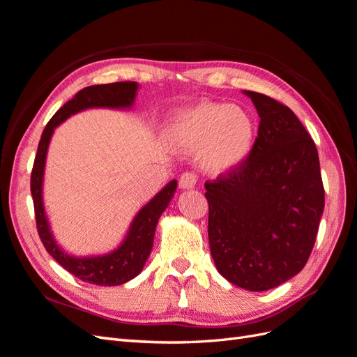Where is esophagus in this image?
<instances>
[{
  "label": "esophagus",
  "instance_id": "34e87169",
  "mask_svg": "<svg viewBox=\"0 0 357 357\" xmlns=\"http://www.w3.org/2000/svg\"><path fill=\"white\" fill-rule=\"evenodd\" d=\"M198 181V177L193 174V172H185V174H181L180 180H178V186L181 189H192L195 188Z\"/></svg>",
  "mask_w": 357,
  "mask_h": 357
}]
</instances>
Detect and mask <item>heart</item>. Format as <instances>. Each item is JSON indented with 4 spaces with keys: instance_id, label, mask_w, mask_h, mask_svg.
Returning <instances> with one entry per match:
<instances>
[{
    "instance_id": "obj_1",
    "label": "heart",
    "mask_w": 357,
    "mask_h": 357,
    "mask_svg": "<svg viewBox=\"0 0 357 357\" xmlns=\"http://www.w3.org/2000/svg\"><path fill=\"white\" fill-rule=\"evenodd\" d=\"M255 131L252 116L240 107L202 101L172 117L165 137L177 149L202 150L205 169L220 174L238 167L248 156Z\"/></svg>"
}]
</instances>
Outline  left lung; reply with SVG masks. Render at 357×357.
<instances>
[{"label":"left lung","instance_id":"left-lung-1","mask_svg":"<svg viewBox=\"0 0 357 357\" xmlns=\"http://www.w3.org/2000/svg\"><path fill=\"white\" fill-rule=\"evenodd\" d=\"M250 96L261 122L238 167L205 183L215 268L245 290L277 287L305 266L325 208L319 153L287 105Z\"/></svg>","mask_w":357,"mask_h":357}]
</instances>
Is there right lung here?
<instances>
[{"label": "right lung", "mask_w": 357, "mask_h": 357, "mask_svg": "<svg viewBox=\"0 0 357 357\" xmlns=\"http://www.w3.org/2000/svg\"><path fill=\"white\" fill-rule=\"evenodd\" d=\"M138 89L135 82H116L109 84L88 86L73 96V100L63 104L53 114L46 125L38 143L34 167L31 172V195L34 201L36 222L40 240L47 253L67 269L68 273L80 278L82 282L96 286H119L137 277L143 271V266L153 247L155 229L160 214L165 211L171 198L177 189V180H171L168 185L158 192L152 201L137 213L122 244L116 250L101 256L75 257L63 252L53 238L47 215L43 204V177L50 138L55 128L75 113L107 107V109H131Z\"/></svg>", "instance_id": "1"}]
</instances>
